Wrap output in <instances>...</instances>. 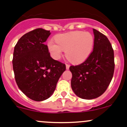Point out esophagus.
Here are the masks:
<instances>
[{"instance_id": "34e87169", "label": "esophagus", "mask_w": 127, "mask_h": 127, "mask_svg": "<svg viewBox=\"0 0 127 127\" xmlns=\"http://www.w3.org/2000/svg\"><path fill=\"white\" fill-rule=\"evenodd\" d=\"M66 69H67V70H68V69H69V67H70V65H69V64H67L66 65Z\"/></svg>"}]
</instances>
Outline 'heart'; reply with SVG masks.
<instances>
[{
	"label": "heart",
	"instance_id": "b5f03b06",
	"mask_svg": "<svg viewBox=\"0 0 127 127\" xmlns=\"http://www.w3.org/2000/svg\"><path fill=\"white\" fill-rule=\"evenodd\" d=\"M48 42V49L54 59L60 58L63 50L68 60L74 64L83 63L91 54L94 45V38L91 33L72 31L55 36Z\"/></svg>",
	"mask_w": 127,
	"mask_h": 127
}]
</instances>
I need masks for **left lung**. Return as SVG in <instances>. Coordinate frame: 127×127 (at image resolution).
Instances as JSON below:
<instances>
[{"instance_id": "8db88e82", "label": "left lung", "mask_w": 127, "mask_h": 127, "mask_svg": "<svg viewBox=\"0 0 127 127\" xmlns=\"http://www.w3.org/2000/svg\"><path fill=\"white\" fill-rule=\"evenodd\" d=\"M93 50L86 60L69 67L71 87L76 96L85 99L96 98L105 92L115 70L114 51L105 35L93 29Z\"/></svg>"}]
</instances>
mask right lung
Returning a JSON list of instances; mask_svg holds the SVG:
<instances>
[{
  "instance_id": "add662e5",
  "label": "right lung",
  "mask_w": 127,
  "mask_h": 127,
  "mask_svg": "<svg viewBox=\"0 0 127 127\" xmlns=\"http://www.w3.org/2000/svg\"><path fill=\"white\" fill-rule=\"evenodd\" d=\"M50 31L37 28L23 35L14 47L12 66L19 88L35 101L47 99L53 94L66 65L55 60L44 44Z\"/></svg>"
}]
</instances>
